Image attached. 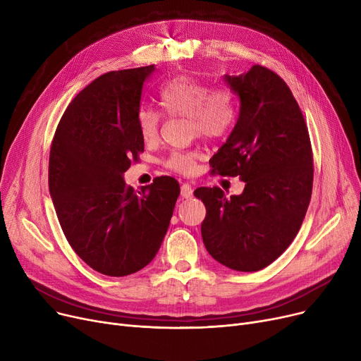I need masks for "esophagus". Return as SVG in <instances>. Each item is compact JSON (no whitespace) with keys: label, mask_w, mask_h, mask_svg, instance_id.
Returning a JSON list of instances; mask_svg holds the SVG:
<instances>
[{"label":"esophagus","mask_w":361,"mask_h":361,"mask_svg":"<svg viewBox=\"0 0 361 361\" xmlns=\"http://www.w3.org/2000/svg\"><path fill=\"white\" fill-rule=\"evenodd\" d=\"M181 196L184 197V199H190L192 196H193V187L188 184V183H184L183 185H181Z\"/></svg>","instance_id":"34e87169"}]
</instances>
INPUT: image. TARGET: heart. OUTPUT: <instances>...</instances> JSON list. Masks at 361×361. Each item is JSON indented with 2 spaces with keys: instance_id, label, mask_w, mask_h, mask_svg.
Listing matches in <instances>:
<instances>
[{
  "instance_id": "b5f03b06",
  "label": "heart",
  "mask_w": 361,
  "mask_h": 361,
  "mask_svg": "<svg viewBox=\"0 0 361 361\" xmlns=\"http://www.w3.org/2000/svg\"><path fill=\"white\" fill-rule=\"evenodd\" d=\"M159 104L169 117H187L193 135L207 140L225 137L235 124L238 102L233 89L211 87L193 78H176L159 89ZM136 126L145 143H154L161 128V114L142 105L136 114ZM197 150H176L165 159V166L181 174L196 169Z\"/></svg>"
}]
</instances>
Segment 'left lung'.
<instances>
[{
	"label": "left lung",
	"instance_id": "left-lung-1",
	"mask_svg": "<svg viewBox=\"0 0 361 361\" xmlns=\"http://www.w3.org/2000/svg\"><path fill=\"white\" fill-rule=\"evenodd\" d=\"M240 97V116L230 137L211 159V173L240 177V196L199 187L206 206L202 238L224 267L255 272L278 259L295 238L313 188V152L301 109L287 83L255 64L225 75Z\"/></svg>",
	"mask_w": 361,
	"mask_h": 361
}]
</instances>
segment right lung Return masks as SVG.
Wrapping results in <instances>:
<instances>
[{"label":"right lung","mask_w":361,"mask_h":361,"mask_svg":"<svg viewBox=\"0 0 361 361\" xmlns=\"http://www.w3.org/2000/svg\"><path fill=\"white\" fill-rule=\"evenodd\" d=\"M155 66L109 71L75 97L51 143L48 183L63 233L92 269L126 276L158 253L180 185L158 177L140 192L123 174L145 150L136 126Z\"/></svg>","instance_id":"obj_1"}]
</instances>
